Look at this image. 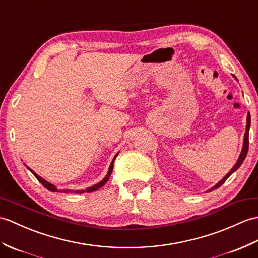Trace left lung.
<instances>
[{
    "mask_svg": "<svg viewBox=\"0 0 258 258\" xmlns=\"http://www.w3.org/2000/svg\"><path fill=\"white\" fill-rule=\"evenodd\" d=\"M236 79V77L235 76H233ZM236 81H237V79H236ZM249 127H250V114H249V112L247 113V117H246V130H245V134H244V141H243V147H242V152H241V154H239V156H238V159H237V161L235 163V165L232 167V169L226 173V175L222 178V180H220L217 184L215 185H213V187L211 188V189H209L207 192H210V191H213L214 189H218L219 187H221V185H222L224 182H225V180L227 178H229L233 172L234 171H236L239 167H241V165L243 164V161H244V159H245V157H246V155H247V151H248V133H249Z\"/></svg>",
    "mask_w": 258,
    "mask_h": 258,
    "instance_id": "left-lung-1",
    "label": "left lung"
}]
</instances>
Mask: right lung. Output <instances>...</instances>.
<instances>
[{"mask_svg": "<svg viewBox=\"0 0 258 258\" xmlns=\"http://www.w3.org/2000/svg\"><path fill=\"white\" fill-rule=\"evenodd\" d=\"M118 155V153L115 155L114 156V158H113V160H112V163H111V165H110V168H109V171H107V173H106V176L102 179V180L100 181V182H98V183H95V184H93V185H91V187H89V188H87L86 190H77V191H70V190H61V189H58L56 185H53L52 183H50V182H48L47 180H45L44 178H41L40 176H38L37 173H36L35 171H33L31 168H29V167H27V169L29 170V171H32V173L33 175L38 179V181L44 185V187L47 189V190H49V191H51V192H64V194H69V192H76V194H85V192H93V191H97L98 189H100V188H102L103 187V185L107 182V180H109L110 179V176H111V173H112V171H113V164H114V160H115V158H116V156Z\"/></svg>", "mask_w": 258, "mask_h": 258, "instance_id": "obj_1", "label": "right lung"}]
</instances>
